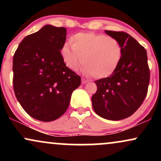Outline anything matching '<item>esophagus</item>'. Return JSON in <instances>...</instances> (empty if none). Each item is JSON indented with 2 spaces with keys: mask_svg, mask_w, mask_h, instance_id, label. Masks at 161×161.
<instances>
[{
  "mask_svg": "<svg viewBox=\"0 0 161 161\" xmlns=\"http://www.w3.org/2000/svg\"><path fill=\"white\" fill-rule=\"evenodd\" d=\"M88 82V80H87V79H84V78L82 79V84H86V83H87Z\"/></svg>",
  "mask_w": 161,
  "mask_h": 161,
  "instance_id": "34e87169",
  "label": "esophagus"
}]
</instances>
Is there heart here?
<instances>
[{
  "label": "heart",
  "instance_id": "1",
  "mask_svg": "<svg viewBox=\"0 0 161 161\" xmlns=\"http://www.w3.org/2000/svg\"><path fill=\"white\" fill-rule=\"evenodd\" d=\"M70 43L60 49L65 65L69 69H77L81 61L82 73L103 79L112 75L119 66L123 48L116 38L104 34L79 32L70 38Z\"/></svg>",
  "mask_w": 161,
  "mask_h": 161
}]
</instances>
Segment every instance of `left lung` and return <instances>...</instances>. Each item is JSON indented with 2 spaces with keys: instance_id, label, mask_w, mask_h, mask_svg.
Here are the masks:
<instances>
[{
  "instance_id": "left-lung-1",
  "label": "left lung",
  "mask_w": 161,
  "mask_h": 161,
  "mask_svg": "<svg viewBox=\"0 0 161 161\" xmlns=\"http://www.w3.org/2000/svg\"><path fill=\"white\" fill-rule=\"evenodd\" d=\"M105 32L119 41L123 57L112 75L95 81L97 89L92 97V107L102 118L120 120L132 115L147 95L150 82L147 51L128 33Z\"/></svg>"
}]
</instances>
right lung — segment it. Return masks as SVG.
I'll return each instance as SVG.
<instances>
[{"mask_svg": "<svg viewBox=\"0 0 161 161\" xmlns=\"http://www.w3.org/2000/svg\"><path fill=\"white\" fill-rule=\"evenodd\" d=\"M66 29L46 25L20 42L13 59L14 90L29 116L51 122L67 110L81 77L66 66L60 49Z\"/></svg>", "mask_w": 161, "mask_h": 161, "instance_id": "add662e5", "label": "right lung"}]
</instances>
